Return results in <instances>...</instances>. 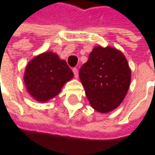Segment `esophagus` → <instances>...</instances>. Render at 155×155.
<instances>
[{
  "mask_svg": "<svg viewBox=\"0 0 155 155\" xmlns=\"http://www.w3.org/2000/svg\"><path fill=\"white\" fill-rule=\"evenodd\" d=\"M72 71H73V74H74V77H75V78H78V75H79L78 69H77V68H73V69H72Z\"/></svg>",
  "mask_w": 155,
  "mask_h": 155,
  "instance_id": "34e87169",
  "label": "esophagus"
}]
</instances>
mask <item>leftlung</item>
Listing matches in <instances>:
<instances>
[{
  "mask_svg": "<svg viewBox=\"0 0 155 155\" xmlns=\"http://www.w3.org/2000/svg\"><path fill=\"white\" fill-rule=\"evenodd\" d=\"M92 107L105 114L117 108L131 83V70L124 55L112 47H95L79 71Z\"/></svg>",
  "mask_w": 155,
  "mask_h": 155,
  "instance_id": "1",
  "label": "left lung"
}]
</instances>
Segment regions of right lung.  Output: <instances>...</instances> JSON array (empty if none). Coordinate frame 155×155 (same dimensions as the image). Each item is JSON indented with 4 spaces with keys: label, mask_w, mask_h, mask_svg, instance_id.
Masks as SVG:
<instances>
[{
    "label": "right lung",
    "mask_w": 155,
    "mask_h": 155,
    "mask_svg": "<svg viewBox=\"0 0 155 155\" xmlns=\"http://www.w3.org/2000/svg\"><path fill=\"white\" fill-rule=\"evenodd\" d=\"M73 77V72L65 61L58 55L44 52L33 58L27 65L24 83L29 94L39 102L55 97L63 84Z\"/></svg>",
    "instance_id": "right-lung-1"
}]
</instances>
